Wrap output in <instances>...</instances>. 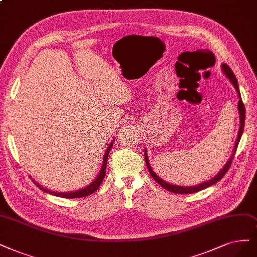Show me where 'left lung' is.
Here are the masks:
<instances>
[{
    "instance_id": "8db88e82",
    "label": "left lung",
    "mask_w": 257,
    "mask_h": 257,
    "mask_svg": "<svg viewBox=\"0 0 257 257\" xmlns=\"http://www.w3.org/2000/svg\"><path fill=\"white\" fill-rule=\"evenodd\" d=\"M222 70H223V73L227 76V78L229 79V81H231V83H232L233 86L235 87V89H236V91H237V94H238V96H239V102H238V110H239L240 125H239V132H238V136H237V139H236V143H235V146H234L233 154H232L231 158L228 159V162L225 164V166L222 168V169H221V171L215 176V178H213V179L207 181V182L199 184V185H197V186H188V187H185V186H178V185H172V184L167 183V182H165L163 179L159 178L158 175H156V173L152 170V168L150 167L149 159H148V154H147V151L145 150V161H146V164H147V167H148L150 174H151L152 178H153L159 185H161L163 188H165V189L168 190V191L173 192V193H179V194H186V193L198 192V191H200V190L205 189V188L209 187V186L218 183L221 179H222L223 176L225 175V173L228 171L229 167H231V165H232V162H233V158H234V156H235V153H236V150H237L238 144H239L241 135H242V133H243V128H244L245 108H244V105H243L242 100H241V95H240V91H239V86H238V82H237V78H236L235 74L233 73L231 68H229V67H228L227 65H225V64L222 65Z\"/></svg>"
}]
</instances>
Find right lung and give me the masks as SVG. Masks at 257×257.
Instances as JSON below:
<instances>
[{
  "label": "right lung",
  "mask_w": 257,
  "mask_h": 257,
  "mask_svg": "<svg viewBox=\"0 0 257 257\" xmlns=\"http://www.w3.org/2000/svg\"><path fill=\"white\" fill-rule=\"evenodd\" d=\"M113 141L112 140L110 145L108 146V148L106 149V152L103 158V164H102V168H101V171L98 175V178H96L90 185H88L87 187L82 188L81 190H76V191H71V192H55V191H51L48 190L46 188H43L42 186H40L38 183H36L35 181H33L35 183V185L39 187L42 191L44 192H48L53 194V196H56V197H61V198H67V199H75V198H83V197H87V196H90L91 193H93L95 190H98V188L100 187V185L102 184L104 178H105V174H106V165H107V158L109 155V152L111 150V147L113 145Z\"/></svg>",
  "instance_id": "right-lung-1"
}]
</instances>
